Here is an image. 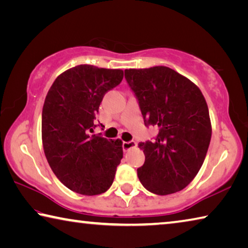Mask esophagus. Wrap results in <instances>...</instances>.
Instances as JSON below:
<instances>
[{"mask_svg":"<svg viewBox=\"0 0 248 248\" xmlns=\"http://www.w3.org/2000/svg\"><path fill=\"white\" fill-rule=\"evenodd\" d=\"M137 146V142L136 141H124L123 142V149L124 151H128L132 148H136Z\"/></svg>","mask_w":248,"mask_h":248,"instance_id":"esophagus-1","label":"esophagus"}]
</instances>
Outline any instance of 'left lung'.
Segmentation results:
<instances>
[{"label":"left lung","mask_w":248,"mask_h":248,"mask_svg":"<svg viewBox=\"0 0 248 248\" xmlns=\"http://www.w3.org/2000/svg\"><path fill=\"white\" fill-rule=\"evenodd\" d=\"M145 127L153 141L140 142L145 162L137 170L146 190L170 195L184 189L198 174L211 140L209 109L194 83L167 66L124 70Z\"/></svg>","instance_id":"obj_1"}]
</instances>
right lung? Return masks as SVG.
<instances>
[{
  "label": "right lung",
  "instance_id": "1",
  "mask_svg": "<svg viewBox=\"0 0 248 248\" xmlns=\"http://www.w3.org/2000/svg\"><path fill=\"white\" fill-rule=\"evenodd\" d=\"M123 78V70L81 64L59 75L46 96L41 118L46 157L58 179L78 194H102L114 182L123 142L93 132L104 95Z\"/></svg>",
  "mask_w": 248,
  "mask_h": 248
}]
</instances>
